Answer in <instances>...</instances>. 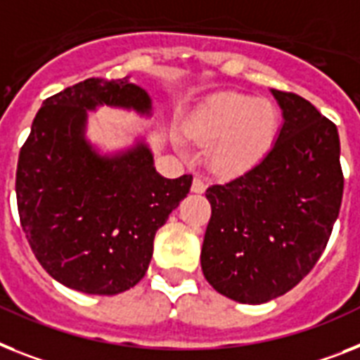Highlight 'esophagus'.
Listing matches in <instances>:
<instances>
[{
	"mask_svg": "<svg viewBox=\"0 0 360 360\" xmlns=\"http://www.w3.org/2000/svg\"><path fill=\"white\" fill-rule=\"evenodd\" d=\"M191 191L193 193H204V191H206V184L202 182L200 178H195V180H193V184H191Z\"/></svg>",
	"mask_w": 360,
	"mask_h": 360,
	"instance_id": "esophagus-1",
	"label": "esophagus"
}]
</instances>
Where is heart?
<instances>
[{
	"label": "heart",
	"mask_w": 360,
	"mask_h": 360,
	"mask_svg": "<svg viewBox=\"0 0 360 360\" xmlns=\"http://www.w3.org/2000/svg\"><path fill=\"white\" fill-rule=\"evenodd\" d=\"M278 132L280 114L274 103L237 91L210 97L191 123L193 139L207 147V165L222 176H237L263 162Z\"/></svg>",
	"instance_id": "1"
}]
</instances>
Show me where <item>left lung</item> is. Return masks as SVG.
Listing matches in <instances>:
<instances>
[{
  "mask_svg": "<svg viewBox=\"0 0 360 360\" xmlns=\"http://www.w3.org/2000/svg\"><path fill=\"white\" fill-rule=\"evenodd\" d=\"M283 114L266 158L226 184L212 204L200 265L217 292L259 305L304 280L340 212L344 176L335 123L296 94L270 90Z\"/></svg>",
  "mask_w": 360,
  "mask_h": 360,
  "instance_id": "1",
  "label": "left lung"
}]
</instances>
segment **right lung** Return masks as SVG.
Returning a JSON list of instances; mask_svg holds the SVG:
<instances>
[{"instance_id": "right-lung-1", "label": "right lung", "mask_w": 360, "mask_h": 360, "mask_svg": "<svg viewBox=\"0 0 360 360\" xmlns=\"http://www.w3.org/2000/svg\"><path fill=\"white\" fill-rule=\"evenodd\" d=\"M150 115L147 91L127 79H86L44 101L18 158L20 222L40 265L58 283L112 296L138 283L154 236L189 193L193 176L169 180L145 141L101 154L86 139L97 106Z\"/></svg>"}]
</instances>
